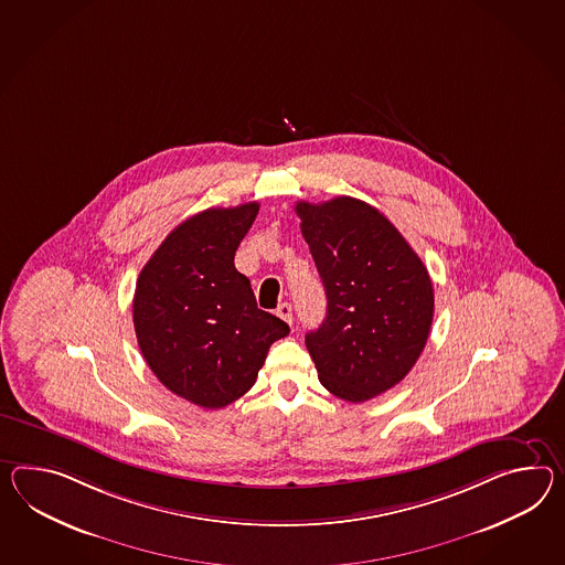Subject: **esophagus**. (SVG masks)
I'll return each mask as SVG.
<instances>
[{"label": "esophagus", "mask_w": 565, "mask_h": 565, "mask_svg": "<svg viewBox=\"0 0 565 565\" xmlns=\"http://www.w3.org/2000/svg\"><path fill=\"white\" fill-rule=\"evenodd\" d=\"M277 317L281 318V320H286L288 324H291V322H294V315H291V303H279V306H277Z\"/></svg>", "instance_id": "esophagus-1"}]
</instances>
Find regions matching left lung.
Listing matches in <instances>:
<instances>
[{
	"instance_id": "obj_1",
	"label": "left lung",
	"mask_w": 565,
	"mask_h": 565,
	"mask_svg": "<svg viewBox=\"0 0 565 565\" xmlns=\"http://www.w3.org/2000/svg\"><path fill=\"white\" fill-rule=\"evenodd\" d=\"M296 214L327 291V318L306 334L318 380L349 402L380 396L406 377L427 344L435 312L427 267L361 200L298 202Z\"/></svg>"
}]
</instances>
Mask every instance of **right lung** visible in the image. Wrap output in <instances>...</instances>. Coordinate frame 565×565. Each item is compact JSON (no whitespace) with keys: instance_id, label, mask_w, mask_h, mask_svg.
Returning a JSON list of instances; mask_svg holds the SVG:
<instances>
[{"instance_id":"add662e5","label":"right lung","mask_w":565,"mask_h":565,"mask_svg":"<svg viewBox=\"0 0 565 565\" xmlns=\"http://www.w3.org/2000/svg\"><path fill=\"white\" fill-rule=\"evenodd\" d=\"M259 212L257 202L207 207L167 234L137 279L132 320L157 380L202 408L247 394L269 347L289 327L257 308L234 253Z\"/></svg>"}]
</instances>
